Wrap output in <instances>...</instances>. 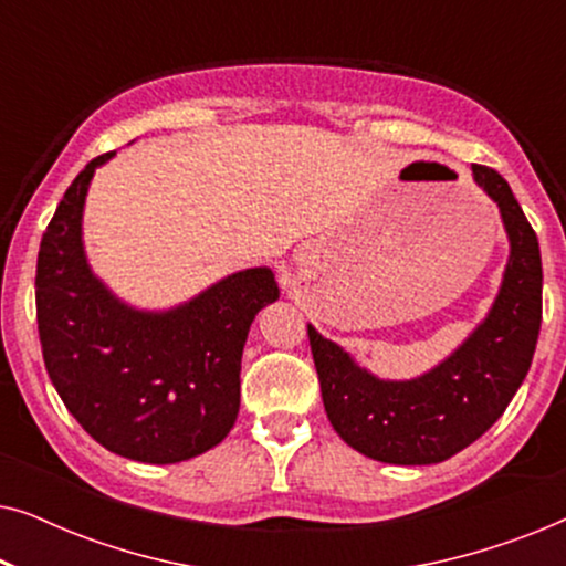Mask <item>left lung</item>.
Listing matches in <instances>:
<instances>
[{"instance_id": "8db88e82", "label": "left lung", "mask_w": 566, "mask_h": 566, "mask_svg": "<svg viewBox=\"0 0 566 566\" xmlns=\"http://www.w3.org/2000/svg\"><path fill=\"white\" fill-rule=\"evenodd\" d=\"M500 208L510 258L486 319L459 350L409 381H381L308 324L322 401L337 436L374 461L424 467L482 438L521 389L541 329V250L505 177L471 165Z\"/></svg>"}]
</instances>
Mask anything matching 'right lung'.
<instances>
[{"instance_id": "right-lung-1", "label": "right lung", "mask_w": 566, "mask_h": 566, "mask_svg": "<svg viewBox=\"0 0 566 566\" xmlns=\"http://www.w3.org/2000/svg\"><path fill=\"white\" fill-rule=\"evenodd\" d=\"M111 157L74 177L41 239L35 312L45 370L107 451L142 463L188 461L234 428L247 332L281 291L273 270L250 268L169 312L115 298L82 244L90 180Z\"/></svg>"}]
</instances>
